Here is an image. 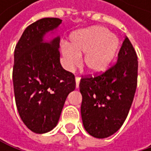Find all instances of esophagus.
<instances>
[{
	"mask_svg": "<svg viewBox=\"0 0 151 151\" xmlns=\"http://www.w3.org/2000/svg\"><path fill=\"white\" fill-rule=\"evenodd\" d=\"M76 88H78L79 86V81H80V78L79 77H76Z\"/></svg>",
	"mask_w": 151,
	"mask_h": 151,
	"instance_id": "1",
	"label": "esophagus"
}]
</instances>
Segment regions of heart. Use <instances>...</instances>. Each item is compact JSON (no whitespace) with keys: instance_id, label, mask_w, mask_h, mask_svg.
<instances>
[{"instance_id":"obj_1","label":"heart","mask_w":151,"mask_h":151,"mask_svg":"<svg viewBox=\"0 0 151 151\" xmlns=\"http://www.w3.org/2000/svg\"><path fill=\"white\" fill-rule=\"evenodd\" d=\"M118 46L117 37L104 27L96 26L77 31L72 35L70 45H62L63 65L68 71L73 70L80 64L81 54L85 53V67L91 73H99L109 65Z\"/></svg>"}]
</instances>
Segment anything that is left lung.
Returning <instances> with one entry per match:
<instances>
[{
  "label": "left lung",
  "instance_id": "left-lung-1",
  "mask_svg": "<svg viewBox=\"0 0 151 151\" xmlns=\"http://www.w3.org/2000/svg\"><path fill=\"white\" fill-rule=\"evenodd\" d=\"M137 71L136 52L126 37L112 67L100 75L80 79L81 117L89 135L106 138L120 129L134 100Z\"/></svg>",
  "mask_w": 151,
  "mask_h": 151
}]
</instances>
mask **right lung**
<instances>
[{"label": "right lung", "mask_w": 151, "mask_h": 151, "mask_svg": "<svg viewBox=\"0 0 151 151\" xmlns=\"http://www.w3.org/2000/svg\"><path fill=\"white\" fill-rule=\"evenodd\" d=\"M62 20L43 18L29 25L15 46L13 84L19 115L37 134L58 124L68 94L75 89L74 75L60 64L59 36L45 40Z\"/></svg>", "instance_id": "obj_1"}]
</instances>
